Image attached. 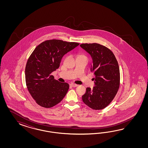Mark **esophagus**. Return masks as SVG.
Segmentation results:
<instances>
[{
  "instance_id": "34e87169",
  "label": "esophagus",
  "mask_w": 148,
  "mask_h": 148,
  "mask_svg": "<svg viewBox=\"0 0 148 148\" xmlns=\"http://www.w3.org/2000/svg\"><path fill=\"white\" fill-rule=\"evenodd\" d=\"M70 86L72 87H76L77 86H78L77 85H76V84H71Z\"/></svg>"
}]
</instances>
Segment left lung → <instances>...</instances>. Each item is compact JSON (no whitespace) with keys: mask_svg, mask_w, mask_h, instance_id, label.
Wrapping results in <instances>:
<instances>
[{"mask_svg":"<svg viewBox=\"0 0 148 148\" xmlns=\"http://www.w3.org/2000/svg\"><path fill=\"white\" fill-rule=\"evenodd\" d=\"M80 47L92 59L90 72L95 77L93 88H87L82 101L90 108L99 110L108 106L119 87L120 72L114 55L106 47L97 43L81 44Z\"/></svg>","mask_w":148,"mask_h":148,"instance_id":"1","label":"left lung"}]
</instances>
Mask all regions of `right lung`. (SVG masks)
I'll return each mask as SVG.
<instances>
[{"instance_id": "obj_1", "label": "right lung", "mask_w": 148, "mask_h": 148, "mask_svg": "<svg viewBox=\"0 0 148 148\" xmlns=\"http://www.w3.org/2000/svg\"><path fill=\"white\" fill-rule=\"evenodd\" d=\"M79 45L58 40H46L29 57L25 70L26 84L32 97L40 106L53 107L67 94L69 84L55 80L51 74L59 68L63 56Z\"/></svg>"}]
</instances>
